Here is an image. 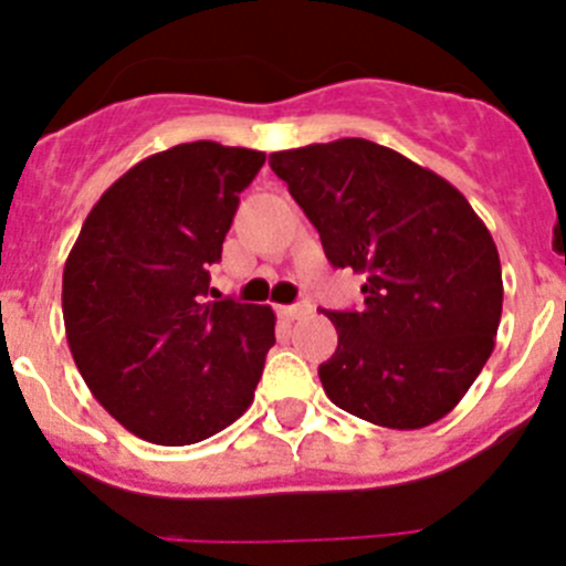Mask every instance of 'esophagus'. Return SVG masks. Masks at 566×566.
Returning <instances> with one entry per match:
<instances>
[{"mask_svg": "<svg viewBox=\"0 0 566 566\" xmlns=\"http://www.w3.org/2000/svg\"><path fill=\"white\" fill-rule=\"evenodd\" d=\"M311 313V302H294V305H283L281 316L285 318H302Z\"/></svg>", "mask_w": 566, "mask_h": 566, "instance_id": "esophagus-1", "label": "esophagus"}]
</instances>
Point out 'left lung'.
Listing matches in <instances>:
<instances>
[{"instance_id": "left-lung-1", "label": "left lung", "mask_w": 566, "mask_h": 566, "mask_svg": "<svg viewBox=\"0 0 566 566\" xmlns=\"http://www.w3.org/2000/svg\"><path fill=\"white\" fill-rule=\"evenodd\" d=\"M333 266L366 275L360 311H327L318 366L335 407L388 429L449 416L495 346L501 259L465 195L360 137L270 154Z\"/></svg>"}]
</instances>
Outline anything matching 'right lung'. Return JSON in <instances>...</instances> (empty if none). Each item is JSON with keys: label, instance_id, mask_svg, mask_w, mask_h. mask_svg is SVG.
Returning a JSON list of instances; mask_svg holds the SVG:
<instances>
[{"label": "right lung", "instance_id": "1", "mask_svg": "<svg viewBox=\"0 0 566 566\" xmlns=\"http://www.w3.org/2000/svg\"><path fill=\"white\" fill-rule=\"evenodd\" d=\"M264 159L211 139L148 156L101 195L65 261L76 368L101 407L148 443H200L253 405L275 313L209 300V266Z\"/></svg>", "mask_w": 566, "mask_h": 566}]
</instances>
